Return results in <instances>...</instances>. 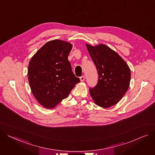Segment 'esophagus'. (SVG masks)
Here are the masks:
<instances>
[{
    "instance_id": "esophagus-1",
    "label": "esophagus",
    "mask_w": 155,
    "mask_h": 155,
    "mask_svg": "<svg viewBox=\"0 0 155 155\" xmlns=\"http://www.w3.org/2000/svg\"><path fill=\"white\" fill-rule=\"evenodd\" d=\"M80 79L81 81H84L85 79V76H81V77H80Z\"/></svg>"
}]
</instances>
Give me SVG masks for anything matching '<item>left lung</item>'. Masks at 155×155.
Masks as SVG:
<instances>
[{"label": "left lung", "instance_id": "1", "mask_svg": "<svg viewBox=\"0 0 155 155\" xmlns=\"http://www.w3.org/2000/svg\"><path fill=\"white\" fill-rule=\"evenodd\" d=\"M86 46L98 74V83L90 88V94L97 105L111 107L119 102L128 90L130 69L125 61L107 45Z\"/></svg>", "mask_w": 155, "mask_h": 155}]
</instances>
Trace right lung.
<instances>
[{"label":"right lung","instance_id":"obj_1","mask_svg":"<svg viewBox=\"0 0 155 155\" xmlns=\"http://www.w3.org/2000/svg\"><path fill=\"white\" fill-rule=\"evenodd\" d=\"M71 48L72 45L65 41H49L30 61L28 80L31 91L46 108L55 107L80 81L68 60Z\"/></svg>","mask_w":155,"mask_h":155}]
</instances>
